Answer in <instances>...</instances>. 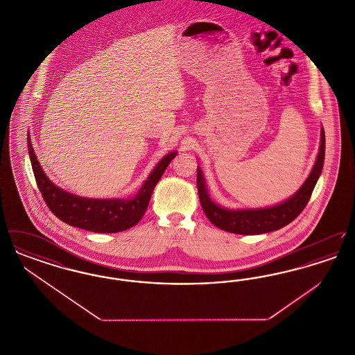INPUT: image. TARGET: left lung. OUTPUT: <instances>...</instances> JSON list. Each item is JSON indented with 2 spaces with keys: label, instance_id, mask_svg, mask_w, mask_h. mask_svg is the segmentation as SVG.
<instances>
[{
  "label": "left lung",
  "instance_id": "8db88e82",
  "mask_svg": "<svg viewBox=\"0 0 355 355\" xmlns=\"http://www.w3.org/2000/svg\"><path fill=\"white\" fill-rule=\"evenodd\" d=\"M324 161V130L321 129V145L315 164L297 193L284 202L257 209H227L214 202L207 191L202 170L197 166V187L203 211L209 220L225 232L254 236L278 230L295 220L309 202L315 184L321 175Z\"/></svg>",
  "mask_w": 355,
  "mask_h": 355
}]
</instances>
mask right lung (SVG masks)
Segmentation results:
<instances>
[{
  "mask_svg": "<svg viewBox=\"0 0 355 355\" xmlns=\"http://www.w3.org/2000/svg\"><path fill=\"white\" fill-rule=\"evenodd\" d=\"M28 152L38 189L51 213L68 223L94 233H119L137 225L144 217L153 190L177 152L166 154L130 198H87L71 194L54 185L41 168L28 137Z\"/></svg>",
  "mask_w": 355,
  "mask_h": 355,
  "instance_id": "add662e5",
  "label": "right lung"
}]
</instances>
